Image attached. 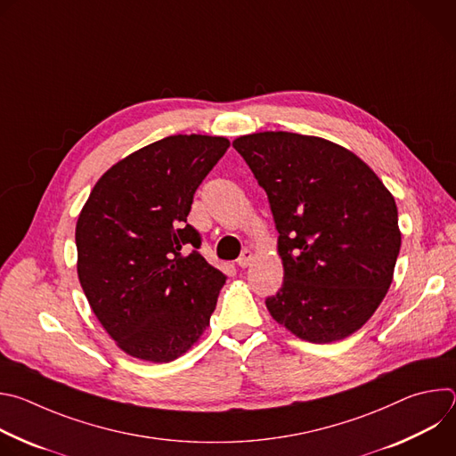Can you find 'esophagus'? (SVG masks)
Listing matches in <instances>:
<instances>
[{"mask_svg": "<svg viewBox=\"0 0 456 456\" xmlns=\"http://www.w3.org/2000/svg\"><path fill=\"white\" fill-rule=\"evenodd\" d=\"M250 262H252V252L248 250V248H245L241 254H240V257L236 259V264H238V267H241V269H245V267H248L250 265Z\"/></svg>", "mask_w": 456, "mask_h": 456, "instance_id": "34e87169", "label": "esophagus"}]
</instances>
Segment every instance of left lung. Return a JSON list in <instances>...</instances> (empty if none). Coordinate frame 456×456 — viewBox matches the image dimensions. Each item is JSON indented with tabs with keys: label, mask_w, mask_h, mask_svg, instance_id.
Instances as JSON below:
<instances>
[{
	"label": "left lung",
	"mask_w": 456,
	"mask_h": 456,
	"mask_svg": "<svg viewBox=\"0 0 456 456\" xmlns=\"http://www.w3.org/2000/svg\"><path fill=\"white\" fill-rule=\"evenodd\" d=\"M232 148L264 187L283 259V285L265 299L297 338L334 343L357 332L392 285L401 250L397 206L352 151L319 137L264 132Z\"/></svg>",
	"instance_id": "obj_1"
}]
</instances>
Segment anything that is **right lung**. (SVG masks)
Here are the masks:
<instances>
[{
  "instance_id": "obj_1",
  "label": "right lung",
  "mask_w": 456,
  "mask_h": 456,
  "mask_svg": "<svg viewBox=\"0 0 456 456\" xmlns=\"http://www.w3.org/2000/svg\"><path fill=\"white\" fill-rule=\"evenodd\" d=\"M229 141L171 135L108 169L77 227V274L113 341L132 357L169 362L197 343L227 276L200 254L192 197Z\"/></svg>"
}]
</instances>
